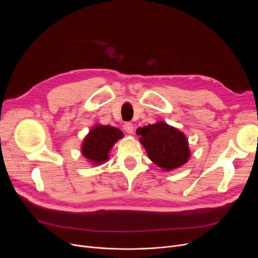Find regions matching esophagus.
<instances>
[{"label": "esophagus", "mask_w": 258, "mask_h": 258, "mask_svg": "<svg viewBox=\"0 0 258 258\" xmlns=\"http://www.w3.org/2000/svg\"><path fill=\"white\" fill-rule=\"evenodd\" d=\"M124 126V131L127 133V134H133L134 133V125L131 123V122H126V123L123 125Z\"/></svg>", "instance_id": "obj_1"}]
</instances>
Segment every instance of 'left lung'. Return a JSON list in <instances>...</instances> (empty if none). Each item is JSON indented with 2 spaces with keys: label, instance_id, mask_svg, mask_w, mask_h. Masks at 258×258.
<instances>
[{
  "label": "left lung",
  "instance_id": "left-lung-1",
  "mask_svg": "<svg viewBox=\"0 0 258 258\" xmlns=\"http://www.w3.org/2000/svg\"><path fill=\"white\" fill-rule=\"evenodd\" d=\"M140 142L156 165L170 171L184 165L190 157L185 135L165 122L137 128Z\"/></svg>",
  "mask_w": 258,
  "mask_h": 258
}]
</instances>
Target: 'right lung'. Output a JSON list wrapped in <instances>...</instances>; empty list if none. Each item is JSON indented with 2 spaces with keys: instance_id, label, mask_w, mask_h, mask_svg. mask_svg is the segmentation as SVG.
Segmentation results:
<instances>
[{
  "instance_id": "add662e5",
  "label": "right lung",
  "mask_w": 258,
  "mask_h": 258,
  "mask_svg": "<svg viewBox=\"0 0 258 258\" xmlns=\"http://www.w3.org/2000/svg\"><path fill=\"white\" fill-rule=\"evenodd\" d=\"M123 137L119 128L110 125H95L81 144V153L93 164L99 165L108 159L114 144Z\"/></svg>"
}]
</instances>
